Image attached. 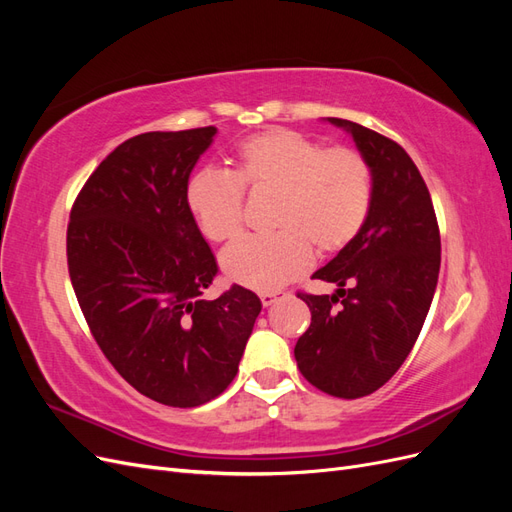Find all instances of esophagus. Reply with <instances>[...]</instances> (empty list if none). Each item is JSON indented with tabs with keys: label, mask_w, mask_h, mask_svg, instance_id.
<instances>
[{
	"label": "esophagus",
	"mask_w": 512,
	"mask_h": 512,
	"mask_svg": "<svg viewBox=\"0 0 512 512\" xmlns=\"http://www.w3.org/2000/svg\"><path fill=\"white\" fill-rule=\"evenodd\" d=\"M282 297H286L284 292H260V301H262V305H265V307L273 305L275 301H280Z\"/></svg>",
	"instance_id": "obj_1"
}]
</instances>
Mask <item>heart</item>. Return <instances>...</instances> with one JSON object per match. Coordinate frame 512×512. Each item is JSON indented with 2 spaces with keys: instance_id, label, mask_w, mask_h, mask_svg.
Returning <instances> with one entry per match:
<instances>
[{
  "instance_id": "heart-1",
  "label": "heart",
  "mask_w": 512,
  "mask_h": 512,
  "mask_svg": "<svg viewBox=\"0 0 512 512\" xmlns=\"http://www.w3.org/2000/svg\"><path fill=\"white\" fill-rule=\"evenodd\" d=\"M243 188L275 192L269 237H247L222 254L228 280L271 292L312 265L320 252L346 247L371 207V168L356 149H322L292 130H269L237 149L235 173L200 168L185 185V203L203 235L215 243L243 230Z\"/></svg>"
}]
</instances>
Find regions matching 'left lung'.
I'll list each match as a JSON object with an SVG mask.
<instances>
[{
  "instance_id": "left-lung-1",
  "label": "left lung",
  "mask_w": 512,
  "mask_h": 512,
  "mask_svg": "<svg viewBox=\"0 0 512 512\" xmlns=\"http://www.w3.org/2000/svg\"><path fill=\"white\" fill-rule=\"evenodd\" d=\"M342 128L371 168V207L363 228L312 277L333 294H299L312 324L294 359L316 389L356 399L378 391L406 361L436 292L440 230L427 185L391 138L348 119Z\"/></svg>"
}]
</instances>
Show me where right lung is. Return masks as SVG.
I'll use <instances>...</instances> for the list:
<instances>
[{
	"label": "right lung",
	"instance_id": "obj_1",
	"mask_svg": "<svg viewBox=\"0 0 512 512\" xmlns=\"http://www.w3.org/2000/svg\"><path fill=\"white\" fill-rule=\"evenodd\" d=\"M218 128L145 132L102 160L74 200L68 269L104 356L138 393L207 404L239 371L262 303L232 286L203 299L218 265L185 185Z\"/></svg>",
	"mask_w": 512,
	"mask_h": 512
}]
</instances>
